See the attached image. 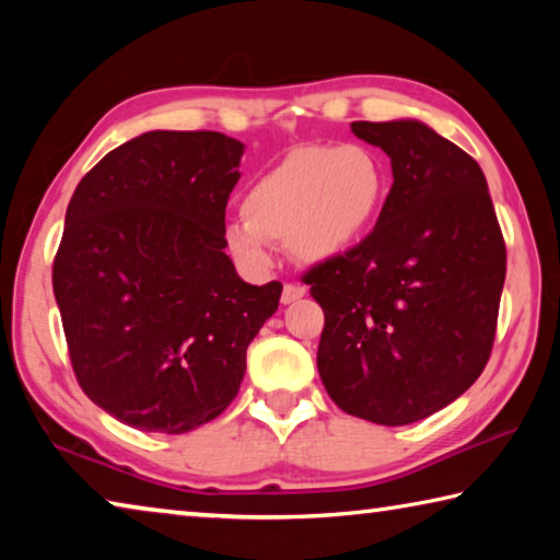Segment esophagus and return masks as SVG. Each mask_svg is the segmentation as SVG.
Here are the masks:
<instances>
[{
  "instance_id": "1",
  "label": "esophagus",
  "mask_w": 560,
  "mask_h": 560,
  "mask_svg": "<svg viewBox=\"0 0 560 560\" xmlns=\"http://www.w3.org/2000/svg\"><path fill=\"white\" fill-rule=\"evenodd\" d=\"M303 296H306V289H303L301 283H283V291H281L283 306H289V303H296Z\"/></svg>"
}]
</instances>
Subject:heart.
Wrapping results in <instances>:
<instances>
[{
    "label": "heart",
    "mask_w": 560,
    "mask_h": 560,
    "mask_svg": "<svg viewBox=\"0 0 560 560\" xmlns=\"http://www.w3.org/2000/svg\"><path fill=\"white\" fill-rule=\"evenodd\" d=\"M387 189V165L368 145L293 148L244 195V217L224 226V249L249 273L271 269V242H287L306 264L346 257L371 234Z\"/></svg>",
    "instance_id": "1"
}]
</instances>
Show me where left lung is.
I'll return each instance as SVG.
<instances>
[{
    "instance_id": "obj_1",
    "label": "left lung",
    "mask_w": 560,
    "mask_h": 560,
    "mask_svg": "<svg viewBox=\"0 0 560 560\" xmlns=\"http://www.w3.org/2000/svg\"><path fill=\"white\" fill-rule=\"evenodd\" d=\"M393 187L353 252L306 273L324 308L318 375L340 410L410 424L467 393L494 343L506 249L487 177L415 118L350 122Z\"/></svg>"
}]
</instances>
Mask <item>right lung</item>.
Listing matches in <instances>:
<instances>
[{
	"mask_svg": "<svg viewBox=\"0 0 560 560\" xmlns=\"http://www.w3.org/2000/svg\"><path fill=\"white\" fill-rule=\"evenodd\" d=\"M244 143L150 130L81 179L54 259L75 377L101 410L185 434L226 410L281 283H246L224 254Z\"/></svg>",
	"mask_w": 560,
	"mask_h": 560,
	"instance_id": "add662e5",
	"label": "right lung"
}]
</instances>
